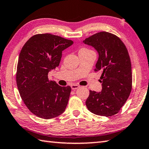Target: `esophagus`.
I'll list each match as a JSON object with an SVG mask.
<instances>
[{
  "instance_id": "1",
  "label": "esophagus",
  "mask_w": 149,
  "mask_h": 149,
  "mask_svg": "<svg viewBox=\"0 0 149 149\" xmlns=\"http://www.w3.org/2000/svg\"><path fill=\"white\" fill-rule=\"evenodd\" d=\"M80 87V86H79V85L76 84H72L71 85V88H72V90H77V88H79Z\"/></svg>"
}]
</instances>
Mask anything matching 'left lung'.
I'll list each match as a JSON object with an SVG mask.
<instances>
[{"mask_svg": "<svg viewBox=\"0 0 149 149\" xmlns=\"http://www.w3.org/2000/svg\"><path fill=\"white\" fill-rule=\"evenodd\" d=\"M99 53L95 72H102V91L90 90L86 105L95 115L111 116L119 112L132 90L131 63L127 49L118 36L100 32L83 41Z\"/></svg>", "mask_w": 149, "mask_h": 149, "instance_id": "left-lung-1", "label": "left lung"}]
</instances>
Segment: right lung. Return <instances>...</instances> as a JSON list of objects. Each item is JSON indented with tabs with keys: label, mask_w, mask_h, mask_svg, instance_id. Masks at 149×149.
Here are the masks:
<instances>
[{
	"label": "right lung",
	"mask_w": 149,
	"mask_h": 149,
	"mask_svg": "<svg viewBox=\"0 0 149 149\" xmlns=\"http://www.w3.org/2000/svg\"><path fill=\"white\" fill-rule=\"evenodd\" d=\"M73 43L72 40L46 33L34 35L22 47L17 84L24 104L36 116L50 119L65 111L71 88L49 81L48 74L59 66L63 50Z\"/></svg>",
	"instance_id": "right-lung-1"
}]
</instances>
